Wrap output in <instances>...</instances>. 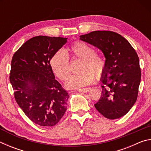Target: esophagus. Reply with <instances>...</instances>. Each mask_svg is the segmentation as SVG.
<instances>
[{
	"label": "esophagus",
	"instance_id": "1",
	"mask_svg": "<svg viewBox=\"0 0 151 151\" xmlns=\"http://www.w3.org/2000/svg\"><path fill=\"white\" fill-rule=\"evenodd\" d=\"M91 88H80L78 89V91L80 92V93H88V92L90 91Z\"/></svg>",
	"mask_w": 151,
	"mask_h": 151
}]
</instances>
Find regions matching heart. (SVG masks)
<instances>
[{"label": "heart", "instance_id": "obj_1", "mask_svg": "<svg viewBox=\"0 0 151 151\" xmlns=\"http://www.w3.org/2000/svg\"><path fill=\"white\" fill-rule=\"evenodd\" d=\"M67 54L62 50L55 52L50 60L53 73L61 81H65L70 72L69 57L80 59V73L70 76L66 86L70 88H78L89 85L94 81V76L100 78L106 68V61L103 55L95 52L92 46L83 41H75L68 48Z\"/></svg>", "mask_w": 151, "mask_h": 151}]
</instances>
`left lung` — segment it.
Wrapping results in <instances>:
<instances>
[{"instance_id": "1", "label": "left lung", "mask_w": 151, "mask_h": 151, "mask_svg": "<svg viewBox=\"0 0 151 151\" xmlns=\"http://www.w3.org/2000/svg\"><path fill=\"white\" fill-rule=\"evenodd\" d=\"M81 40L99 48L106 58L102 95L94 106L109 119L125 115L139 93L141 70L137 52L126 39L110 30L93 31L81 35Z\"/></svg>"}]
</instances>
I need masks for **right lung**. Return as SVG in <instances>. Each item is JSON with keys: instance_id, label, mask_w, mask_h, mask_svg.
<instances>
[{"instance_id": "right-lung-1", "label": "right lung", "mask_w": 151, "mask_h": 151, "mask_svg": "<svg viewBox=\"0 0 151 151\" xmlns=\"http://www.w3.org/2000/svg\"><path fill=\"white\" fill-rule=\"evenodd\" d=\"M66 41L64 37L37 36L25 42L12 58L9 78L15 100L40 126H55L66 112L69 95L55 79L50 60Z\"/></svg>"}]
</instances>
